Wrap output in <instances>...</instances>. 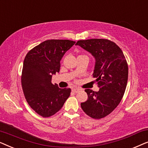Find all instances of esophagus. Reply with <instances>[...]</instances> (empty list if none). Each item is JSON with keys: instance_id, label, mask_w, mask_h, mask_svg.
<instances>
[{"instance_id": "obj_1", "label": "esophagus", "mask_w": 148, "mask_h": 148, "mask_svg": "<svg viewBox=\"0 0 148 148\" xmlns=\"http://www.w3.org/2000/svg\"><path fill=\"white\" fill-rule=\"evenodd\" d=\"M80 90H81L80 89H79V88H73L72 89V92L73 93H78L80 92Z\"/></svg>"}]
</instances>
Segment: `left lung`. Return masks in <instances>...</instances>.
Masks as SVG:
<instances>
[{
  "mask_svg": "<svg viewBox=\"0 0 148 148\" xmlns=\"http://www.w3.org/2000/svg\"><path fill=\"white\" fill-rule=\"evenodd\" d=\"M78 45L95 59L93 77L98 92L86 89L88 100L81 103L82 110L93 119L105 117L112 112L125 94L128 79V65L120 48L106 39L79 40Z\"/></svg>",
  "mask_w": 148,
  "mask_h": 148,
  "instance_id": "obj_1",
  "label": "left lung"
}]
</instances>
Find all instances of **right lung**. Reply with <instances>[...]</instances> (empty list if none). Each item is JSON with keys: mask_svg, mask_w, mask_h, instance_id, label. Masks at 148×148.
I'll list each match as a JSON object with an SVG mask.
<instances>
[{"mask_svg": "<svg viewBox=\"0 0 148 148\" xmlns=\"http://www.w3.org/2000/svg\"><path fill=\"white\" fill-rule=\"evenodd\" d=\"M75 43L69 40H46L25 56L21 75L23 94L30 107L42 116L57 112L70 96L71 89L52 84V77L59 72L62 56Z\"/></svg>", "mask_w": 148, "mask_h": 148, "instance_id": "1", "label": "right lung"}]
</instances>
